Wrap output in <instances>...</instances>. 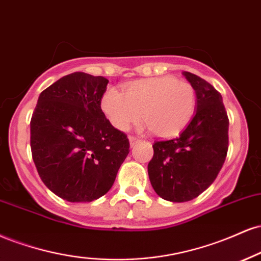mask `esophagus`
Masks as SVG:
<instances>
[{
    "label": "esophagus",
    "instance_id": "obj_1",
    "mask_svg": "<svg viewBox=\"0 0 261 261\" xmlns=\"http://www.w3.org/2000/svg\"><path fill=\"white\" fill-rule=\"evenodd\" d=\"M139 142H140V140H139V139H137V138H134V137H129V144H130L132 148H133V146L136 145V144L139 143Z\"/></svg>",
    "mask_w": 261,
    "mask_h": 261
}]
</instances>
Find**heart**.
<instances>
[{"mask_svg": "<svg viewBox=\"0 0 261 261\" xmlns=\"http://www.w3.org/2000/svg\"><path fill=\"white\" fill-rule=\"evenodd\" d=\"M100 105L116 129L127 132L143 118L152 134L170 138L188 125L197 100L189 83L173 76H156L132 83L125 88L124 95L117 89L109 88Z\"/></svg>", "mask_w": 261, "mask_h": 261, "instance_id": "b5f03b06", "label": "heart"}]
</instances>
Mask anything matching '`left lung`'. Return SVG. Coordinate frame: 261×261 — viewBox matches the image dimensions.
Instances as JSON below:
<instances>
[{
  "mask_svg": "<svg viewBox=\"0 0 261 261\" xmlns=\"http://www.w3.org/2000/svg\"><path fill=\"white\" fill-rule=\"evenodd\" d=\"M197 95L192 121L178 137L155 142L148 165L159 197L185 203L200 195L221 170L228 150V117L222 96L200 76L183 72Z\"/></svg>",
  "mask_w": 261,
  "mask_h": 261,
  "instance_id": "left-lung-1",
  "label": "left lung"
}]
</instances>
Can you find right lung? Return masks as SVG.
<instances>
[{"instance_id":"add662e5","label":"right lung","mask_w":261,"mask_h":261,"mask_svg":"<svg viewBox=\"0 0 261 261\" xmlns=\"http://www.w3.org/2000/svg\"><path fill=\"white\" fill-rule=\"evenodd\" d=\"M107 81L64 75L40 94L30 121V146L45 186L70 203H89L111 189L129 142L101 110Z\"/></svg>"}]
</instances>
